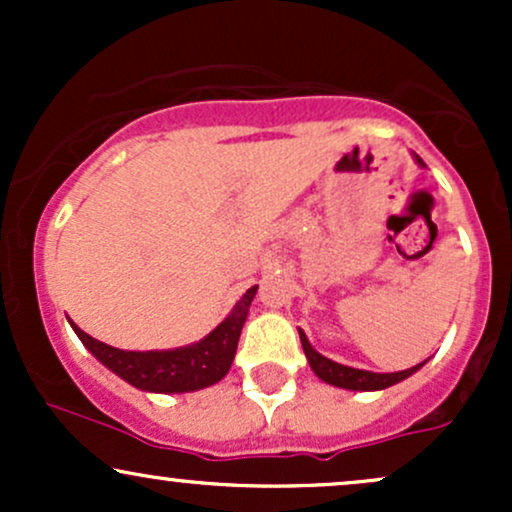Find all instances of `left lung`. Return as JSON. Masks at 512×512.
<instances>
[{
  "mask_svg": "<svg viewBox=\"0 0 512 512\" xmlns=\"http://www.w3.org/2000/svg\"><path fill=\"white\" fill-rule=\"evenodd\" d=\"M419 163H421V158H419ZM298 334H301L303 351H305V356H308L310 368L315 370L317 378H322L325 383H330V385L346 387V390H385V387H390V385L399 383V380L409 378L411 373H416V370L426 363L424 361L414 368L399 370V373H370V370L342 366V363H334V361H330V358L317 354L313 346H310L308 337H305L303 332H298Z\"/></svg>",
  "mask_w": 512,
  "mask_h": 512,
  "instance_id": "left-lung-1",
  "label": "left lung"
}]
</instances>
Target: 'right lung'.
Wrapping results in <instances>:
<instances>
[{"mask_svg":"<svg viewBox=\"0 0 512 512\" xmlns=\"http://www.w3.org/2000/svg\"><path fill=\"white\" fill-rule=\"evenodd\" d=\"M255 293L257 286L245 291L233 313L202 342L173 351H122L93 339L74 322L72 327L86 349L129 385L149 392H192L219 383L228 373Z\"/></svg>","mask_w":512,"mask_h":512,"instance_id":"obj_1","label":"right lung"}]
</instances>
